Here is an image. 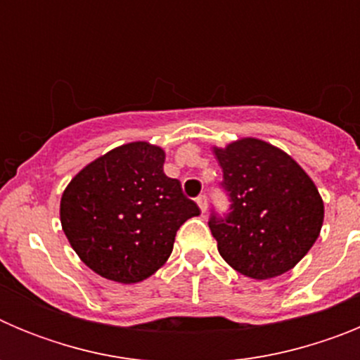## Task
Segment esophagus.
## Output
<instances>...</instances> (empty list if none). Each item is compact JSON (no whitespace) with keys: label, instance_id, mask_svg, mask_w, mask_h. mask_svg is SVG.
<instances>
[{"label":"esophagus","instance_id":"obj_1","mask_svg":"<svg viewBox=\"0 0 360 360\" xmlns=\"http://www.w3.org/2000/svg\"><path fill=\"white\" fill-rule=\"evenodd\" d=\"M196 203H198L200 211H202V212L207 211V196H205V195H200L198 198H196Z\"/></svg>","mask_w":360,"mask_h":360}]
</instances>
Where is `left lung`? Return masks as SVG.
<instances>
[{"instance_id": "1", "label": "left lung", "mask_w": 360, "mask_h": 360, "mask_svg": "<svg viewBox=\"0 0 360 360\" xmlns=\"http://www.w3.org/2000/svg\"><path fill=\"white\" fill-rule=\"evenodd\" d=\"M231 196V214L209 221L219 256L252 279L294 269L319 238L324 203L307 171L254 136L212 148Z\"/></svg>"}]
</instances>
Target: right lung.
Segmentation results:
<instances>
[{
    "instance_id": "obj_1",
    "label": "right lung",
    "mask_w": 360,
    "mask_h": 360,
    "mask_svg": "<svg viewBox=\"0 0 360 360\" xmlns=\"http://www.w3.org/2000/svg\"><path fill=\"white\" fill-rule=\"evenodd\" d=\"M164 162L160 146L129 142L84 165L63 191V231L95 274L144 281L169 259L180 225L200 214Z\"/></svg>"
}]
</instances>
